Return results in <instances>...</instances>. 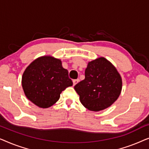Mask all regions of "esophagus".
Returning <instances> with one entry per match:
<instances>
[{"label": "esophagus", "mask_w": 149, "mask_h": 149, "mask_svg": "<svg viewBox=\"0 0 149 149\" xmlns=\"http://www.w3.org/2000/svg\"><path fill=\"white\" fill-rule=\"evenodd\" d=\"M79 82V79H75V80H73V85H75L77 84Z\"/></svg>", "instance_id": "esophagus-1"}]
</instances>
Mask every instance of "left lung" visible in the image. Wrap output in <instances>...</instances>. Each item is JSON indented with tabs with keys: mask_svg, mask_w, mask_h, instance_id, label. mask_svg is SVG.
Instances as JSON below:
<instances>
[{
	"mask_svg": "<svg viewBox=\"0 0 149 149\" xmlns=\"http://www.w3.org/2000/svg\"><path fill=\"white\" fill-rule=\"evenodd\" d=\"M84 80L74 86L81 104L89 111H100L113 104L122 89V79L111 62L100 57L88 62Z\"/></svg>",
	"mask_w": 149,
	"mask_h": 149,
	"instance_id": "obj_1",
	"label": "left lung"
}]
</instances>
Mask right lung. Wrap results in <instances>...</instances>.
I'll return each instance as SVG.
<instances>
[{"instance_id":"add662e5","label":"right lung","mask_w":149,"mask_h":149,"mask_svg":"<svg viewBox=\"0 0 149 149\" xmlns=\"http://www.w3.org/2000/svg\"><path fill=\"white\" fill-rule=\"evenodd\" d=\"M22 85L30 102L42 109H47L60 99L62 91L72 86V81L60 59L44 56L28 65L22 75Z\"/></svg>"}]
</instances>
